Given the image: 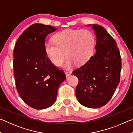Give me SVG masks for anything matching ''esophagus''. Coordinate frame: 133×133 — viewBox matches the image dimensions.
Instances as JSON below:
<instances>
[{
	"label": "esophagus",
	"instance_id": "obj_1",
	"mask_svg": "<svg viewBox=\"0 0 133 133\" xmlns=\"http://www.w3.org/2000/svg\"><path fill=\"white\" fill-rule=\"evenodd\" d=\"M65 75H66V77H68V76H70L71 75V71H66L65 72Z\"/></svg>",
	"mask_w": 133,
	"mask_h": 133
}]
</instances>
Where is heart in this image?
Here are the masks:
<instances>
[{"mask_svg": "<svg viewBox=\"0 0 133 133\" xmlns=\"http://www.w3.org/2000/svg\"><path fill=\"white\" fill-rule=\"evenodd\" d=\"M53 42H47L44 50L50 61L60 66L66 55L68 58L63 64L64 68L82 66L88 61L93 53L95 44L93 35L88 30L66 29L56 33Z\"/></svg>", "mask_w": 133, "mask_h": 133, "instance_id": "1", "label": "heart"}]
</instances>
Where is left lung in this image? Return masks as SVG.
<instances>
[{
  "instance_id": "left-lung-1",
  "label": "left lung",
  "mask_w": 133,
  "mask_h": 133,
  "mask_svg": "<svg viewBox=\"0 0 133 133\" xmlns=\"http://www.w3.org/2000/svg\"><path fill=\"white\" fill-rule=\"evenodd\" d=\"M91 26L96 36V52L84 64L73 71L79 82L76 95L81 104L99 108L109 102L120 82L121 59L116 43L98 24Z\"/></svg>"
}]
</instances>
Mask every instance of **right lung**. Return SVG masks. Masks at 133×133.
Wrapping results in <instances>:
<instances>
[{
	"label": "right lung",
	"instance_id": "obj_1",
	"mask_svg": "<svg viewBox=\"0 0 133 133\" xmlns=\"http://www.w3.org/2000/svg\"><path fill=\"white\" fill-rule=\"evenodd\" d=\"M57 29L33 24L20 36L13 52L17 90L23 102L35 109L52 105L57 90L66 79L63 71L51 63L44 50L45 39Z\"/></svg>",
	"mask_w": 133,
	"mask_h": 133
}]
</instances>
